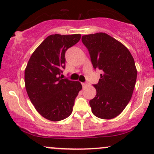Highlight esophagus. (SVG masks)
I'll use <instances>...</instances> for the list:
<instances>
[{
	"mask_svg": "<svg viewBox=\"0 0 154 154\" xmlns=\"http://www.w3.org/2000/svg\"><path fill=\"white\" fill-rule=\"evenodd\" d=\"M88 85V83H87V82H83V83H82V87L83 88H85L86 86H87Z\"/></svg>",
	"mask_w": 154,
	"mask_h": 154,
	"instance_id": "34e87169",
	"label": "esophagus"
}]
</instances>
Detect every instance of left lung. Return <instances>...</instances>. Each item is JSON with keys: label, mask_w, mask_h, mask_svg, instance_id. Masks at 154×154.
Listing matches in <instances>:
<instances>
[{"label": "left lung", "mask_w": 154, "mask_h": 154, "mask_svg": "<svg viewBox=\"0 0 154 154\" xmlns=\"http://www.w3.org/2000/svg\"><path fill=\"white\" fill-rule=\"evenodd\" d=\"M93 68L100 69L96 95L90 100L92 112L103 119L119 115L132 98L137 69L132 54L122 43L103 32L83 35Z\"/></svg>", "instance_id": "1"}]
</instances>
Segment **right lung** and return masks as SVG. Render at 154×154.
I'll list each match as a JSON object with an SVG mask.
<instances>
[{"mask_svg":"<svg viewBox=\"0 0 154 154\" xmlns=\"http://www.w3.org/2000/svg\"><path fill=\"white\" fill-rule=\"evenodd\" d=\"M80 38V34L49 35L35 49L26 65L24 82L28 96L39 114L50 121L70 116L82 90L78 81L60 77L65 68V53Z\"/></svg>","mask_w":154,"mask_h":154,"instance_id":"right-lung-1","label":"right lung"}]
</instances>
